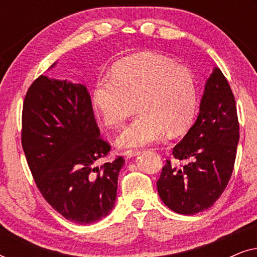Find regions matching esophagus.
<instances>
[{"label": "esophagus", "instance_id": "esophagus-1", "mask_svg": "<svg viewBox=\"0 0 257 257\" xmlns=\"http://www.w3.org/2000/svg\"><path fill=\"white\" fill-rule=\"evenodd\" d=\"M138 156V151H125L124 157L126 159H131V158Z\"/></svg>", "mask_w": 257, "mask_h": 257}]
</instances>
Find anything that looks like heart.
<instances>
[{
	"label": "heart",
	"mask_w": 257,
	"mask_h": 257,
	"mask_svg": "<svg viewBox=\"0 0 257 257\" xmlns=\"http://www.w3.org/2000/svg\"><path fill=\"white\" fill-rule=\"evenodd\" d=\"M136 105H134V103ZM92 103L110 127L120 126L137 108L138 115L117 138L119 147H140L184 133L198 106V86L191 70L157 54L122 59L112 77L94 83Z\"/></svg>",
	"instance_id": "heart-1"
}]
</instances>
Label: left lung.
Listing matches in <instances>:
<instances>
[{
	"label": "left lung",
	"instance_id": "obj_1",
	"mask_svg": "<svg viewBox=\"0 0 257 257\" xmlns=\"http://www.w3.org/2000/svg\"><path fill=\"white\" fill-rule=\"evenodd\" d=\"M234 94L226 77L214 68L206 80L198 118L173 149V166L167 160L157 188L168 208L184 215L208 209L226 189L234 168L238 135Z\"/></svg>",
	"mask_w": 257,
	"mask_h": 257
}]
</instances>
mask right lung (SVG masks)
I'll return each instance as SVG.
<instances>
[{"instance_id":"add662e5","label":"right lung","mask_w":257,"mask_h":257,"mask_svg":"<svg viewBox=\"0 0 257 257\" xmlns=\"http://www.w3.org/2000/svg\"><path fill=\"white\" fill-rule=\"evenodd\" d=\"M22 146L42 195L66 220L89 224L113 209L125 160L96 166L110 145L100 138L83 84L43 75L31 84L23 103Z\"/></svg>"}]
</instances>
